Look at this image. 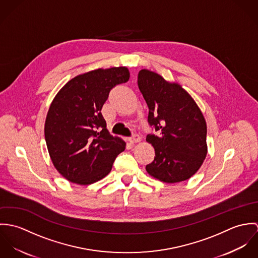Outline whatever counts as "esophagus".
I'll list each match as a JSON object with an SVG mask.
<instances>
[{
    "label": "esophagus",
    "mask_w": 258,
    "mask_h": 258,
    "mask_svg": "<svg viewBox=\"0 0 258 258\" xmlns=\"http://www.w3.org/2000/svg\"><path fill=\"white\" fill-rule=\"evenodd\" d=\"M140 141H141V138L138 135H134L132 138L129 139V142L131 144H136V143H139Z\"/></svg>",
    "instance_id": "obj_1"
}]
</instances>
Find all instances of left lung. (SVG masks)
<instances>
[{"label": "left lung", "instance_id": "obj_1", "mask_svg": "<svg viewBox=\"0 0 258 258\" xmlns=\"http://www.w3.org/2000/svg\"><path fill=\"white\" fill-rule=\"evenodd\" d=\"M138 86L146 100L148 121L160 136L148 135L155 149L148 174L164 183L189 179L203 165L207 153V122L194 98L175 81L149 70L138 74Z\"/></svg>", "mask_w": 258, "mask_h": 258}]
</instances>
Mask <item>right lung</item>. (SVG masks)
Masks as SVG:
<instances>
[{"label": "right lung", "instance_id": "right-lung-1", "mask_svg": "<svg viewBox=\"0 0 258 258\" xmlns=\"http://www.w3.org/2000/svg\"><path fill=\"white\" fill-rule=\"evenodd\" d=\"M126 67L78 74L54 96L45 118L44 138L57 172L77 184L98 182L110 173L126 143L112 136L101 114L109 92L129 80Z\"/></svg>", "mask_w": 258, "mask_h": 258}]
</instances>
